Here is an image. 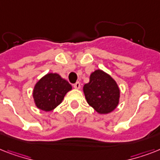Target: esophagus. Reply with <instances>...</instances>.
<instances>
[{
    "label": "esophagus",
    "instance_id": "1",
    "mask_svg": "<svg viewBox=\"0 0 160 160\" xmlns=\"http://www.w3.org/2000/svg\"><path fill=\"white\" fill-rule=\"evenodd\" d=\"M74 88H75V89H77V90H79V89L80 88V82L75 83V85H74Z\"/></svg>",
    "mask_w": 160,
    "mask_h": 160
}]
</instances>
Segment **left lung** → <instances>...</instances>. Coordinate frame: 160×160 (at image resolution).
Returning <instances> with one entry per match:
<instances>
[{
    "mask_svg": "<svg viewBox=\"0 0 160 160\" xmlns=\"http://www.w3.org/2000/svg\"><path fill=\"white\" fill-rule=\"evenodd\" d=\"M83 90L88 104L99 114H109L119 105V86L103 70H96L91 73L90 82L84 85Z\"/></svg>",
    "mask_w": 160,
    "mask_h": 160,
    "instance_id": "obj_1",
    "label": "left lung"
}]
</instances>
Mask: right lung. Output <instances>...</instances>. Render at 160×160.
I'll return each mask as SVG.
<instances>
[{
  "label": "right lung",
  "instance_id": "1",
  "mask_svg": "<svg viewBox=\"0 0 160 160\" xmlns=\"http://www.w3.org/2000/svg\"><path fill=\"white\" fill-rule=\"evenodd\" d=\"M72 90L67 80L56 73H49L36 83L33 98L38 109L51 111L62 102L66 93Z\"/></svg>",
  "mask_w": 160,
  "mask_h": 160
}]
</instances>
